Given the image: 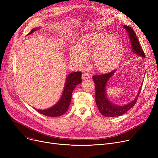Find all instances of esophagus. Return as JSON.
I'll return each instance as SVG.
<instances>
[{
  "label": "esophagus",
  "mask_w": 158,
  "mask_h": 158,
  "mask_svg": "<svg viewBox=\"0 0 158 158\" xmlns=\"http://www.w3.org/2000/svg\"><path fill=\"white\" fill-rule=\"evenodd\" d=\"M89 74H88V73H82V80L88 79H89Z\"/></svg>",
  "instance_id": "obj_1"
}]
</instances>
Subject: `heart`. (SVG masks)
<instances>
[{
  "label": "heart",
  "mask_w": 158,
  "mask_h": 158,
  "mask_svg": "<svg viewBox=\"0 0 158 158\" xmlns=\"http://www.w3.org/2000/svg\"><path fill=\"white\" fill-rule=\"evenodd\" d=\"M123 48L118 40L107 33H89L82 39L79 45H74L71 51L73 62L82 64L92 55V62L100 72H108L120 61Z\"/></svg>",
  "instance_id": "heart-1"
}]
</instances>
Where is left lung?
Here are the masks:
<instances>
[{
  "label": "left lung",
  "instance_id": "8db88e82",
  "mask_svg": "<svg viewBox=\"0 0 158 158\" xmlns=\"http://www.w3.org/2000/svg\"><path fill=\"white\" fill-rule=\"evenodd\" d=\"M123 27H124V29L127 31L128 36L129 37L132 51L136 54L145 57V53L140 46L138 39L133 29L129 26H126V25L123 26ZM116 70H114L107 73L96 75V76H93V80L95 85L96 104L98 111L106 117H119V116L126 113L131 107L135 106L140 92L139 90L137 97L133 101L126 105L117 106L111 102L107 98L106 92V87L107 81L111 77ZM141 88H140V89Z\"/></svg>",
  "mask_w": 158,
  "mask_h": 158
}]
</instances>
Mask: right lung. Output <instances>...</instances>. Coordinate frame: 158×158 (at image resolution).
<instances>
[{
	"instance_id": "add662e5",
	"label": "right lung",
	"mask_w": 158,
	"mask_h": 158,
	"mask_svg": "<svg viewBox=\"0 0 158 158\" xmlns=\"http://www.w3.org/2000/svg\"><path fill=\"white\" fill-rule=\"evenodd\" d=\"M39 28L37 27L32 29L28 35L32 34L33 32L36 31ZM81 74L82 73L81 72H75L70 73L66 77L65 85L61 97L60 98V101L54 106L47 110H35L41 114L51 117H60V116L65 113L70 106L73 90L77 85L81 83Z\"/></svg>"
}]
</instances>
